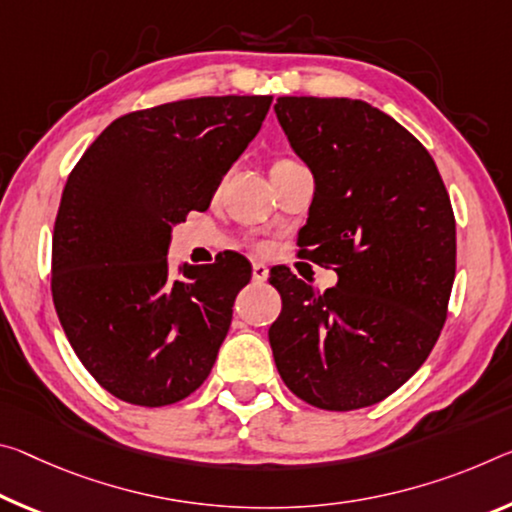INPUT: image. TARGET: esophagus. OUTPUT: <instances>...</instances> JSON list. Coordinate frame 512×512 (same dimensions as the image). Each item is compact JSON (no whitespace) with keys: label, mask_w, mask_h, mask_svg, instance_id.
I'll use <instances>...</instances> for the list:
<instances>
[{"label":"esophagus","mask_w":512,"mask_h":512,"mask_svg":"<svg viewBox=\"0 0 512 512\" xmlns=\"http://www.w3.org/2000/svg\"><path fill=\"white\" fill-rule=\"evenodd\" d=\"M266 280H269V266L255 262L253 264V282H257V285H264Z\"/></svg>","instance_id":"34e87169"}]
</instances>
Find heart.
<instances>
[{
    "label": "heart",
    "mask_w": 512,
    "mask_h": 512,
    "mask_svg": "<svg viewBox=\"0 0 512 512\" xmlns=\"http://www.w3.org/2000/svg\"><path fill=\"white\" fill-rule=\"evenodd\" d=\"M275 164H287V159H280V161H275ZM275 164H273V166H275Z\"/></svg>",
    "instance_id": "obj_1"
}]
</instances>
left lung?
<instances>
[{"label": "left lung", "mask_w": 512, "mask_h": 512, "mask_svg": "<svg viewBox=\"0 0 512 512\" xmlns=\"http://www.w3.org/2000/svg\"><path fill=\"white\" fill-rule=\"evenodd\" d=\"M275 116L314 175L298 246L332 266L316 291L271 275L282 312L275 367L298 399L358 410L387 399L431 355L456 278V218L428 150L371 104L278 97Z\"/></svg>", "instance_id": "1"}]
</instances>
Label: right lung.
<instances>
[{
	"mask_svg": "<svg viewBox=\"0 0 512 512\" xmlns=\"http://www.w3.org/2000/svg\"><path fill=\"white\" fill-rule=\"evenodd\" d=\"M271 102L193 97L127 113L72 168L54 223L52 298L77 358L116 399L177 403L212 371L253 269L234 253L177 278L170 232L209 207Z\"/></svg>",
	"mask_w": 512,
	"mask_h": 512,
	"instance_id": "1",
	"label": "right lung"
}]
</instances>
